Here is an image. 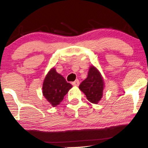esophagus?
Listing matches in <instances>:
<instances>
[{
    "instance_id": "obj_1",
    "label": "esophagus",
    "mask_w": 148,
    "mask_h": 148,
    "mask_svg": "<svg viewBox=\"0 0 148 148\" xmlns=\"http://www.w3.org/2000/svg\"><path fill=\"white\" fill-rule=\"evenodd\" d=\"M72 85H73V86H78L79 85V81L78 79H77L76 81L73 82Z\"/></svg>"
}]
</instances>
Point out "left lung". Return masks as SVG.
<instances>
[{
    "instance_id": "obj_1",
    "label": "left lung",
    "mask_w": 148,
    "mask_h": 148,
    "mask_svg": "<svg viewBox=\"0 0 148 148\" xmlns=\"http://www.w3.org/2000/svg\"><path fill=\"white\" fill-rule=\"evenodd\" d=\"M79 88L90 102L97 104L102 99L104 82L99 71L94 66H90L87 77L80 84Z\"/></svg>"
}]
</instances>
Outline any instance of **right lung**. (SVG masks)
I'll list each match as a JSON object with an SVG mask.
<instances>
[{"label": "right lung", "mask_w": 148, "mask_h": 148, "mask_svg": "<svg viewBox=\"0 0 148 148\" xmlns=\"http://www.w3.org/2000/svg\"><path fill=\"white\" fill-rule=\"evenodd\" d=\"M72 87L54 68L48 72L43 83V95L53 107H56L64 99L68 91Z\"/></svg>", "instance_id": "right-lung-1"}]
</instances>
